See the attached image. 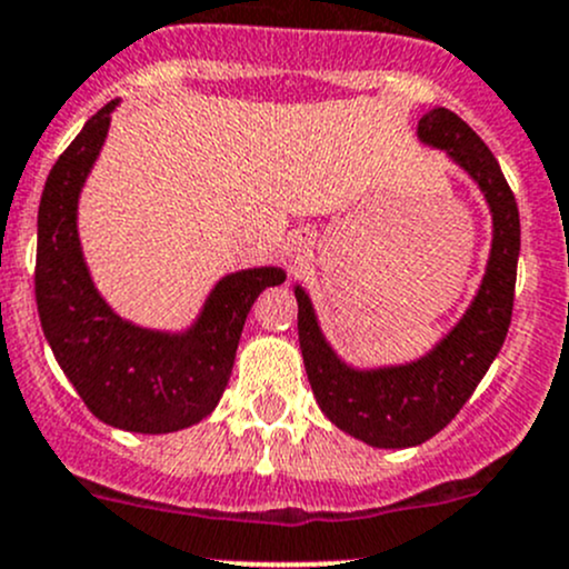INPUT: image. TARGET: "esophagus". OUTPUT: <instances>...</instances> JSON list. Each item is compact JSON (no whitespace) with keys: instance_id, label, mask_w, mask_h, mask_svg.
<instances>
[{"instance_id":"esophagus-1","label":"esophagus","mask_w":569,"mask_h":569,"mask_svg":"<svg viewBox=\"0 0 569 569\" xmlns=\"http://www.w3.org/2000/svg\"><path fill=\"white\" fill-rule=\"evenodd\" d=\"M302 242H306V239H300V242H297V252H300V244H302Z\"/></svg>"}]
</instances>
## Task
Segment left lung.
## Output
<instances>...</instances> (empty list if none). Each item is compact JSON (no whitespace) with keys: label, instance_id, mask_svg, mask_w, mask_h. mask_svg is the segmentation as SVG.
<instances>
[{"label":"left lung","instance_id":"1","mask_svg":"<svg viewBox=\"0 0 569 569\" xmlns=\"http://www.w3.org/2000/svg\"><path fill=\"white\" fill-rule=\"evenodd\" d=\"M418 137L479 183L492 214L485 278L449 336L412 363L352 369L327 343L311 297L302 286H295L302 360L321 412L341 432L375 449H410L438 435L487 375L512 321L520 214L498 159L460 114L446 107L429 109L418 120Z\"/></svg>","mask_w":569,"mask_h":569}]
</instances>
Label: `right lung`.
I'll use <instances>...</instances> for the list:
<instances>
[{
	"instance_id": "add662e5",
	"label": "right lung",
	"mask_w": 569,
	"mask_h": 569,
	"mask_svg": "<svg viewBox=\"0 0 569 569\" xmlns=\"http://www.w3.org/2000/svg\"><path fill=\"white\" fill-rule=\"evenodd\" d=\"M109 101L62 151L46 178L38 209L36 300L40 327L88 410L114 429L164 435L203 421L231 380L252 302L280 286V267L231 272L206 297L183 332L120 319L96 289L77 231V206L109 131Z\"/></svg>"
}]
</instances>
